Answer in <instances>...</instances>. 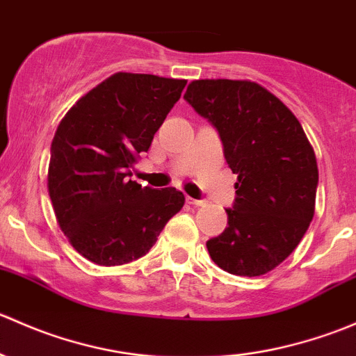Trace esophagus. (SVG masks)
<instances>
[{
	"label": "esophagus",
	"instance_id": "34e87169",
	"mask_svg": "<svg viewBox=\"0 0 356 356\" xmlns=\"http://www.w3.org/2000/svg\"><path fill=\"white\" fill-rule=\"evenodd\" d=\"M186 203L193 204V207H203L204 201L203 200H195V198H191V196H186Z\"/></svg>",
	"mask_w": 356,
	"mask_h": 356
}]
</instances>
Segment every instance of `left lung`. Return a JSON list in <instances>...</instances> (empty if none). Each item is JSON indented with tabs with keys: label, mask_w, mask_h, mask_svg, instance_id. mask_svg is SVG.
Instances as JSON below:
<instances>
[{
	"label": "left lung",
	"mask_w": 356,
	"mask_h": 356,
	"mask_svg": "<svg viewBox=\"0 0 356 356\" xmlns=\"http://www.w3.org/2000/svg\"><path fill=\"white\" fill-rule=\"evenodd\" d=\"M184 99L217 129L238 175L227 227L207 241L208 253L229 274H267L293 253L314 218V148L293 111L253 81L200 79Z\"/></svg>",
	"instance_id": "8db88e82"
}]
</instances>
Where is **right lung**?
I'll use <instances>...</instances> for the list:
<instances>
[{"label":"right lung","instance_id":"obj_1","mask_svg":"<svg viewBox=\"0 0 356 356\" xmlns=\"http://www.w3.org/2000/svg\"><path fill=\"white\" fill-rule=\"evenodd\" d=\"M186 82L117 72L60 122L48 193L68 243L92 264L113 267L141 258L184 207L175 188H145L129 177Z\"/></svg>","mask_w":356,"mask_h":356}]
</instances>
